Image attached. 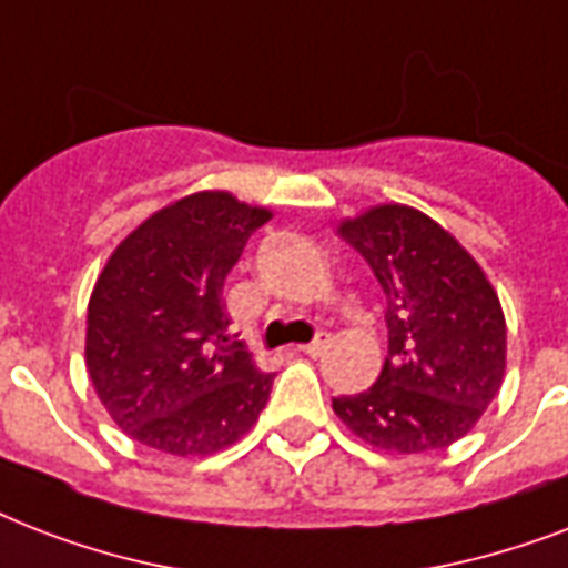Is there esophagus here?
I'll return each mask as SVG.
<instances>
[{"label":"esophagus","mask_w":568,"mask_h":568,"mask_svg":"<svg viewBox=\"0 0 568 568\" xmlns=\"http://www.w3.org/2000/svg\"><path fill=\"white\" fill-rule=\"evenodd\" d=\"M327 345H329V338L327 336H318V338H315V342H310V345H301V351L306 356H321V354H324V351H327Z\"/></svg>","instance_id":"esophagus-1"}]
</instances>
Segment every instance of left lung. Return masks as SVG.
<instances>
[{"label":"left lung","mask_w":568,"mask_h":568,"mask_svg":"<svg viewBox=\"0 0 568 568\" xmlns=\"http://www.w3.org/2000/svg\"><path fill=\"white\" fill-rule=\"evenodd\" d=\"M386 294L388 356L377 383L333 397L374 448L424 454L466 436L507 368L501 301L471 253L418 209L374 205L338 223Z\"/></svg>","instance_id":"left-lung-1"}]
</instances>
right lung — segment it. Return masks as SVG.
<instances>
[{"label":"right lung","instance_id":"1","mask_svg":"<svg viewBox=\"0 0 568 568\" xmlns=\"http://www.w3.org/2000/svg\"><path fill=\"white\" fill-rule=\"evenodd\" d=\"M267 221L262 205L200 191L150 214L102 267L84 365L114 424L146 448L205 457L265 409L274 374L230 336L223 280Z\"/></svg>","mask_w":568,"mask_h":568}]
</instances>
